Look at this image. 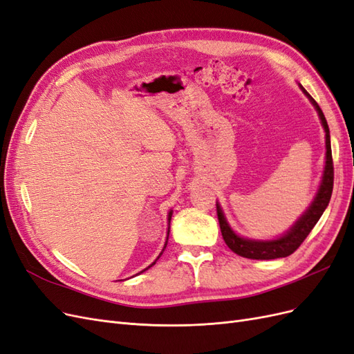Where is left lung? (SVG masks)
Listing matches in <instances>:
<instances>
[{"label":"left lung","mask_w":354,"mask_h":354,"mask_svg":"<svg viewBox=\"0 0 354 354\" xmlns=\"http://www.w3.org/2000/svg\"><path fill=\"white\" fill-rule=\"evenodd\" d=\"M299 88L307 95V99L315 106V109L319 115V120L322 122V127L325 130V145H326V153H325V168L322 180H320L319 189L316 192V196L310 203L308 208L301 214L294 224L292 227L289 229L285 234L274 239H251V238H243L234 232L230 224L226 220V216L217 202V216L223 239L226 242L229 248L241 257L251 260H274V259H282V257L291 255L303 241L308 236V233L316 226L319 218L322 217L324 211L326 209L330 195H332V187H334V164H332V151H330V136H329V127L325 120V115L322 109L319 108V104L315 102V99L310 95L303 85H299Z\"/></svg>","instance_id":"left-lung-1"}]
</instances>
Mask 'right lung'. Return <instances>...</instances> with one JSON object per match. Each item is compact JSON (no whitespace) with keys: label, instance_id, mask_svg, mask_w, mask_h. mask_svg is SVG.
Listing matches in <instances>:
<instances>
[{"label":"right lung","instance_id":"right-lung-1","mask_svg":"<svg viewBox=\"0 0 354 354\" xmlns=\"http://www.w3.org/2000/svg\"><path fill=\"white\" fill-rule=\"evenodd\" d=\"M171 216H173V209H169V212H168V232H167V241H165V243H164V248H162V251H160V254H159V255H158V259H159V257H160V255H162V252H164V250H165V248H167V243H168V236H169V223H171ZM158 259H156V260H155V261H153V263H152V264H151V266H147V267H146V269H145V270H142V272H140V273H143V272H146V270H147V269H151V267H152V266H153V264H155V263H156V261H158ZM137 274H138V273H137Z\"/></svg>","mask_w":354,"mask_h":354}]
</instances>
